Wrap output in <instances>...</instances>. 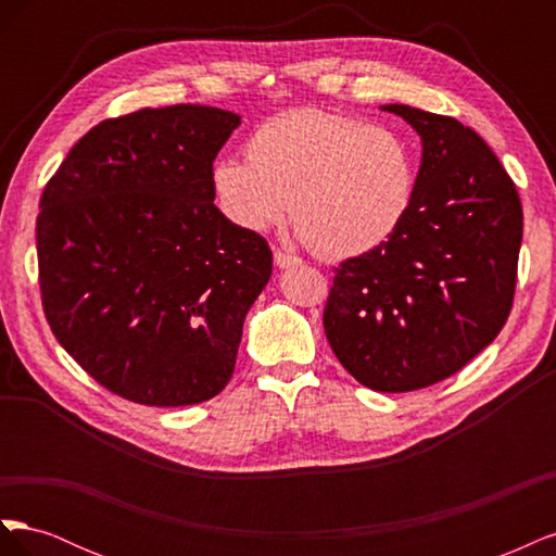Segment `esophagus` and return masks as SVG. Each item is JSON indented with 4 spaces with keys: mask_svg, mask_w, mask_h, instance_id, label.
Wrapping results in <instances>:
<instances>
[{
    "mask_svg": "<svg viewBox=\"0 0 556 556\" xmlns=\"http://www.w3.org/2000/svg\"><path fill=\"white\" fill-rule=\"evenodd\" d=\"M274 262H276L278 268H290V266H299V264H301L299 257L288 255V252H280V250L274 252Z\"/></svg>",
    "mask_w": 556,
    "mask_h": 556,
    "instance_id": "obj_1",
    "label": "esophagus"
}]
</instances>
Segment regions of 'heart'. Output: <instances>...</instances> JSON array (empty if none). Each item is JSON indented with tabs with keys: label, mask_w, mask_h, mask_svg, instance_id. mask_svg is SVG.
I'll return each instance as SVG.
<instances>
[{
	"label": "heart",
	"mask_w": 556,
	"mask_h": 556,
	"mask_svg": "<svg viewBox=\"0 0 556 556\" xmlns=\"http://www.w3.org/2000/svg\"><path fill=\"white\" fill-rule=\"evenodd\" d=\"M211 188L239 229L262 233L290 208L313 250L341 260L378 248L406 220L417 162L392 127L296 109L255 129L248 160H217Z\"/></svg>",
	"instance_id": "obj_1"
}]
</instances>
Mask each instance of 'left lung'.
<instances>
[{
	"mask_svg": "<svg viewBox=\"0 0 556 556\" xmlns=\"http://www.w3.org/2000/svg\"><path fill=\"white\" fill-rule=\"evenodd\" d=\"M380 109L419 134L417 190L390 239L336 268L325 333L352 378L413 392L457 374L506 325L521 204L473 129L406 104Z\"/></svg>",
	"mask_w": 556,
	"mask_h": 556,
	"instance_id": "left-lung-1",
	"label": "left lung"
}]
</instances>
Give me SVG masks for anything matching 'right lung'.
Segmentation results:
<instances>
[{
    "instance_id": "1",
    "label": "right lung",
    "mask_w": 556,
    "mask_h": 556,
    "mask_svg": "<svg viewBox=\"0 0 556 556\" xmlns=\"http://www.w3.org/2000/svg\"><path fill=\"white\" fill-rule=\"evenodd\" d=\"M239 125L201 104L104 121L41 194L48 325L127 401L192 406L233 374L245 315L271 278L268 243L213 204V160Z\"/></svg>"
}]
</instances>
